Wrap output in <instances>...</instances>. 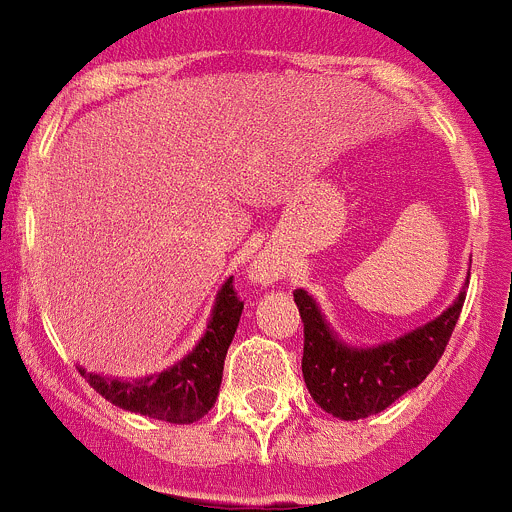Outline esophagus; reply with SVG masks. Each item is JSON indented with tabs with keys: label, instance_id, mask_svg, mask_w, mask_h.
I'll return each instance as SVG.
<instances>
[{
	"label": "esophagus",
	"instance_id": "obj_1",
	"mask_svg": "<svg viewBox=\"0 0 512 512\" xmlns=\"http://www.w3.org/2000/svg\"><path fill=\"white\" fill-rule=\"evenodd\" d=\"M257 275H260V278H270V273H267V267H257Z\"/></svg>",
	"mask_w": 512,
	"mask_h": 512
}]
</instances>
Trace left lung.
Returning <instances> with one entry per match:
<instances>
[{"instance_id":"left-lung-1","label":"left lung","mask_w":512,"mask_h":512,"mask_svg":"<svg viewBox=\"0 0 512 512\" xmlns=\"http://www.w3.org/2000/svg\"><path fill=\"white\" fill-rule=\"evenodd\" d=\"M464 296L439 319L375 349L344 347L326 326L306 290H293L303 321V380L311 398L331 416L357 421L385 411L390 403L421 385L444 354L462 313Z\"/></svg>"}]
</instances>
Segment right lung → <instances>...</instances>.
Returning <instances> with one entry per match:
<instances>
[{
  "instance_id": "add662e5",
  "label": "right lung",
  "mask_w": 512,
  "mask_h": 512,
  "mask_svg": "<svg viewBox=\"0 0 512 512\" xmlns=\"http://www.w3.org/2000/svg\"><path fill=\"white\" fill-rule=\"evenodd\" d=\"M242 308H245V301L234 293V278H229L219 290L214 316H211L204 339L176 367L140 382L107 380V377L81 372L101 398H107L109 403L119 405L124 411L168 423L199 421L211 411L219 395L224 357L237 331Z\"/></svg>"
}]
</instances>
